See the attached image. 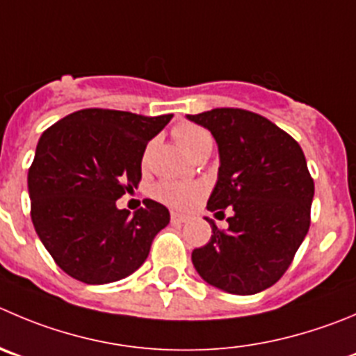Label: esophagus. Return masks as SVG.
Segmentation results:
<instances>
[{
	"label": "esophagus",
	"mask_w": 356,
	"mask_h": 356,
	"mask_svg": "<svg viewBox=\"0 0 356 356\" xmlns=\"http://www.w3.org/2000/svg\"><path fill=\"white\" fill-rule=\"evenodd\" d=\"M187 220H188L187 215H181V213H176V211L171 213V222L172 223H185Z\"/></svg>",
	"instance_id": "1"
}]
</instances>
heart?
<instances>
[{
	"instance_id": "b5f03b06",
	"label": "heart",
	"mask_w": 356,
	"mask_h": 356,
	"mask_svg": "<svg viewBox=\"0 0 356 356\" xmlns=\"http://www.w3.org/2000/svg\"><path fill=\"white\" fill-rule=\"evenodd\" d=\"M172 136L178 141L181 148L188 155H194L204 147H211L213 138L204 127L201 125L184 122L178 124L172 129ZM202 194V187L199 184H191V181H175L165 180L155 185L154 195L159 201L172 206V208H188L197 201L199 195Z\"/></svg>"
}]
</instances>
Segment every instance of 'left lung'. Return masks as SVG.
I'll list each match as a JSON object with an SVG mask.
<instances>
[{
	"instance_id": "1",
	"label": "left lung",
	"mask_w": 356,
	"mask_h": 356,
	"mask_svg": "<svg viewBox=\"0 0 356 356\" xmlns=\"http://www.w3.org/2000/svg\"><path fill=\"white\" fill-rule=\"evenodd\" d=\"M187 118L206 127L218 145V180L208 209L231 211L225 231L206 218L211 239L192 252V264L223 292H262L285 274L309 231L314 184L302 148L266 117L241 108Z\"/></svg>"
}]
</instances>
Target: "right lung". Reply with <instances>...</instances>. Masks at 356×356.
Listing matches in <instances>:
<instances>
[{"instance_id": "1", "label": "right lung", "mask_w": 356, "mask_h": 356, "mask_svg": "<svg viewBox=\"0 0 356 356\" xmlns=\"http://www.w3.org/2000/svg\"><path fill=\"white\" fill-rule=\"evenodd\" d=\"M172 115L87 108L49 127L28 172L31 220L57 266L87 285L129 276L169 223L161 202L145 199L131 215L117 208L141 180L148 141Z\"/></svg>"}]
</instances>
